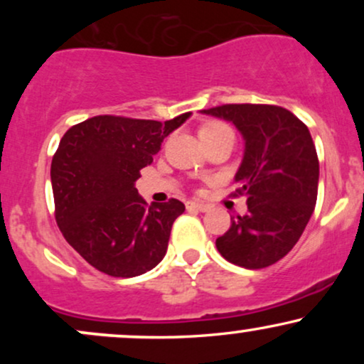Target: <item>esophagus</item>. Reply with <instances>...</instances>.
Masks as SVG:
<instances>
[{
  "label": "esophagus",
  "instance_id": "obj_1",
  "mask_svg": "<svg viewBox=\"0 0 364 364\" xmlns=\"http://www.w3.org/2000/svg\"><path fill=\"white\" fill-rule=\"evenodd\" d=\"M186 205H188V208H195V210H200V212L210 210V205H207V203H203V202H188Z\"/></svg>",
  "mask_w": 364,
  "mask_h": 364
}]
</instances>
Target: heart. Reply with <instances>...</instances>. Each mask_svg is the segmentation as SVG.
Returning a JSON list of instances; mask_svg holds the SVG:
<instances>
[{
    "label": "heart",
    "mask_w": 364,
    "mask_h": 364,
    "mask_svg": "<svg viewBox=\"0 0 364 364\" xmlns=\"http://www.w3.org/2000/svg\"><path fill=\"white\" fill-rule=\"evenodd\" d=\"M231 132L224 123H219V121H210V123H205L200 127V136H208V135H217V133Z\"/></svg>",
    "instance_id": "b5f03b06"
}]
</instances>
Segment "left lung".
<instances>
[{"label":"left lung","instance_id":"left-lung-1","mask_svg":"<svg viewBox=\"0 0 364 364\" xmlns=\"http://www.w3.org/2000/svg\"><path fill=\"white\" fill-rule=\"evenodd\" d=\"M202 114L229 121L245 140L235 181L248 214L231 217L217 250L245 269L272 265L298 243L315 210L320 168L310 129L291 111L267 104H225Z\"/></svg>","mask_w":364,"mask_h":364}]
</instances>
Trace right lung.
<instances>
[{
    "label": "right lung",
    "mask_w": 364,
    "mask_h": 364,
    "mask_svg": "<svg viewBox=\"0 0 364 364\" xmlns=\"http://www.w3.org/2000/svg\"><path fill=\"white\" fill-rule=\"evenodd\" d=\"M191 112L164 121L94 116L63 135L51 162L56 223L65 240L101 272L135 277L168 252L171 228L185 205H147L135 188L140 169Z\"/></svg>",
    "instance_id": "right-lung-1"
}]
</instances>
